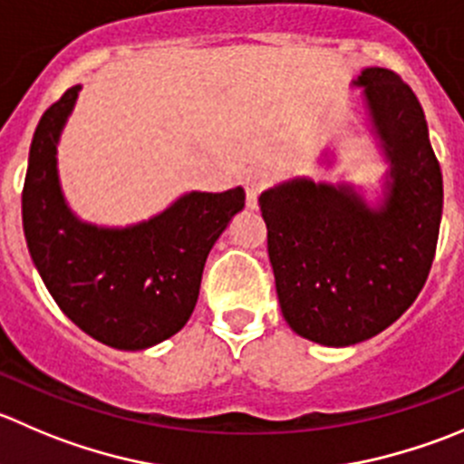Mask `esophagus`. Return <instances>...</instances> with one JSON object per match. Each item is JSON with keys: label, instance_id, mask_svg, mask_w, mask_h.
Wrapping results in <instances>:
<instances>
[{"label": "esophagus", "instance_id": "obj_1", "mask_svg": "<svg viewBox=\"0 0 464 464\" xmlns=\"http://www.w3.org/2000/svg\"><path fill=\"white\" fill-rule=\"evenodd\" d=\"M267 174L260 172V169H251V172L245 174V179H242V186H245V192H246V201H249L251 206L258 201L260 192L267 188Z\"/></svg>", "mask_w": 464, "mask_h": 464}]
</instances>
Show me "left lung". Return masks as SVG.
Here are the masks:
<instances>
[{
	"label": "left lung",
	"instance_id": "left-lung-1",
	"mask_svg": "<svg viewBox=\"0 0 464 464\" xmlns=\"http://www.w3.org/2000/svg\"><path fill=\"white\" fill-rule=\"evenodd\" d=\"M356 85L392 163L383 206L372 210L353 188L308 179L260 195L283 317L326 346L370 340L411 308L442 219V169L412 88L385 67H367Z\"/></svg>",
	"mask_w": 464,
	"mask_h": 464
}]
</instances>
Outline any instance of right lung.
Masks as SVG:
<instances>
[{"label": "right lung", "instance_id": "add662e5", "mask_svg": "<svg viewBox=\"0 0 464 464\" xmlns=\"http://www.w3.org/2000/svg\"><path fill=\"white\" fill-rule=\"evenodd\" d=\"M79 90H65L35 127L22 190L24 237L58 308L94 340L138 352L186 326L208 251L245 206V190L190 192L129 228L79 222L56 174V142Z\"/></svg>", "mask_w": 464, "mask_h": 464}]
</instances>
